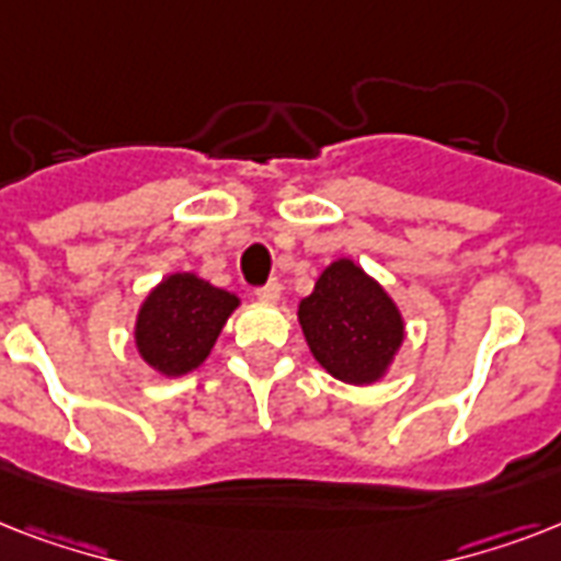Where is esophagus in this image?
I'll return each instance as SVG.
<instances>
[{"mask_svg":"<svg viewBox=\"0 0 561 561\" xmlns=\"http://www.w3.org/2000/svg\"><path fill=\"white\" fill-rule=\"evenodd\" d=\"M255 297L262 299V302H279V297H282V285L276 279H271L267 282V285H264V288H259L255 290Z\"/></svg>","mask_w":561,"mask_h":561,"instance_id":"1","label":"esophagus"}]
</instances>
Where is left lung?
<instances>
[{
	"label": "left lung",
	"mask_w": 561,
	"mask_h": 561,
	"mask_svg": "<svg viewBox=\"0 0 561 561\" xmlns=\"http://www.w3.org/2000/svg\"><path fill=\"white\" fill-rule=\"evenodd\" d=\"M297 317L317 364L352 387L381 381L404 343L401 308L352 259H334L320 273Z\"/></svg>",
	"instance_id": "obj_1"
}]
</instances>
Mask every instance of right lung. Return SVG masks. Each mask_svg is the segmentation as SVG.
<instances>
[{"mask_svg": "<svg viewBox=\"0 0 561 561\" xmlns=\"http://www.w3.org/2000/svg\"><path fill=\"white\" fill-rule=\"evenodd\" d=\"M238 306V294L197 273H169L136 311V352L162 378H183L209 358Z\"/></svg>", "mask_w": 561, "mask_h": 561, "instance_id": "add662e5", "label": "right lung"}]
</instances>
